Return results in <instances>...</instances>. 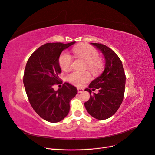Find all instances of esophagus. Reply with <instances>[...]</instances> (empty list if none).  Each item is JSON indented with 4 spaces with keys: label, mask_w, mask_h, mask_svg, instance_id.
<instances>
[{
    "label": "esophagus",
    "mask_w": 155,
    "mask_h": 155,
    "mask_svg": "<svg viewBox=\"0 0 155 155\" xmlns=\"http://www.w3.org/2000/svg\"><path fill=\"white\" fill-rule=\"evenodd\" d=\"M83 88H78V93H81L82 92H83Z\"/></svg>",
    "instance_id": "esophagus-1"
}]
</instances>
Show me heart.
<instances>
[{
    "label": "heart",
    "mask_w": 155,
    "mask_h": 155,
    "mask_svg": "<svg viewBox=\"0 0 155 155\" xmlns=\"http://www.w3.org/2000/svg\"><path fill=\"white\" fill-rule=\"evenodd\" d=\"M73 52L76 57L85 61L87 68L94 74L99 73L103 68L101 60L98 58V51L92 46L88 45H79L73 49ZM59 66L63 70L67 71L71 67L72 58L68 52H64L61 55L59 60ZM91 79V75L88 72L74 71L67 76L69 82L76 86H81L88 81Z\"/></svg>",
    "instance_id": "heart-1"
}]
</instances>
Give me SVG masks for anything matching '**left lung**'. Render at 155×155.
<instances>
[{
	"mask_svg": "<svg viewBox=\"0 0 155 155\" xmlns=\"http://www.w3.org/2000/svg\"><path fill=\"white\" fill-rule=\"evenodd\" d=\"M99 50L105 60L104 72L85 88L91 94L90 99L85 103L88 114L97 120L109 118L118 110L122 103L126 78L122 63L114 51L100 43H91ZM99 89L97 94L91 95V90Z\"/></svg>",
	"mask_w": 155,
	"mask_h": 155,
	"instance_id": "8db88e82",
	"label": "left lung"
}]
</instances>
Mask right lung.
I'll return each mask as SVG.
<instances>
[{
  "label": "right lung",
  "instance_id": "obj_1",
  "mask_svg": "<svg viewBox=\"0 0 155 155\" xmlns=\"http://www.w3.org/2000/svg\"><path fill=\"white\" fill-rule=\"evenodd\" d=\"M75 43L45 44L31 54L26 63L23 83L27 96L37 114L48 122H59L68 115L70 101L78 93L77 88L68 83H63L58 91L53 88L59 83V56Z\"/></svg>",
  "mask_w": 155,
  "mask_h": 155
}]
</instances>
